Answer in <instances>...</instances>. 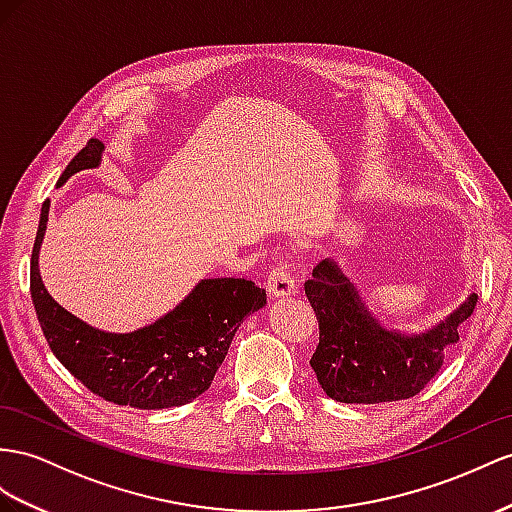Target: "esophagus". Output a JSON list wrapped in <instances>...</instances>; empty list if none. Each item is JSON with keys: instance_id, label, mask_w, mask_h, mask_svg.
<instances>
[{"instance_id": "34e87169", "label": "esophagus", "mask_w": 512, "mask_h": 512, "mask_svg": "<svg viewBox=\"0 0 512 512\" xmlns=\"http://www.w3.org/2000/svg\"><path fill=\"white\" fill-rule=\"evenodd\" d=\"M268 292L274 298H287V296L296 294V283H294V277L290 274V270H287V264H279L270 272Z\"/></svg>"}]
</instances>
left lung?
Wrapping results in <instances>:
<instances>
[{
    "mask_svg": "<svg viewBox=\"0 0 512 512\" xmlns=\"http://www.w3.org/2000/svg\"><path fill=\"white\" fill-rule=\"evenodd\" d=\"M320 324V344L311 368L326 396L346 404H378L413 398L439 372L458 344V326L471 318L478 294L430 329H389L370 311L339 261L324 259L305 283Z\"/></svg>",
    "mask_w": 512,
    "mask_h": 512,
    "instance_id": "left-lung-1",
    "label": "left lung"
}]
</instances>
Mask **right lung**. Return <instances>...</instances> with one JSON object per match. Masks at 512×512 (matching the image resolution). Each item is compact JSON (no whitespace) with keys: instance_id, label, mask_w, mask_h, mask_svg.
Instances as JSON below:
<instances>
[{"instance_id":"obj_1","label":"right lung","mask_w":512,"mask_h":512,"mask_svg":"<svg viewBox=\"0 0 512 512\" xmlns=\"http://www.w3.org/2000/svg\"><path fill=\"white\" fill-rule=\"evenodd\" d=\"M106 144L90 138L58 179L101 164ZM43 203L30 266L32 303L47 344L77 381L99 398L134 406L168 409L199 398L212 385L240 324L266 307V290L246 279H201L188 296L155 322L129 333L90 326L60 307L41 277L38 255L49 222Z\"/></svg>"}]
</instances>
